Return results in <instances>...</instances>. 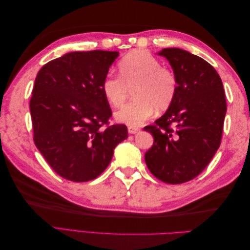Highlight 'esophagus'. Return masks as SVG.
<instances>
[{
	"label": "esophagus",
	"instance_id": "1",
	"mask_svg": "<svg viewBox=\"0 0 250 250\" xmlns=\"http://www.w3.org/2000/svg\"><path fill=\"white\" fill-rule=\"evenodd\" d=\"M140 128H137V127H128V132H129L130 134H134V133H138L140 132Z\"/></svg>",
	"mask_w": 250,
	"mask_h": 250
}]
</instances>
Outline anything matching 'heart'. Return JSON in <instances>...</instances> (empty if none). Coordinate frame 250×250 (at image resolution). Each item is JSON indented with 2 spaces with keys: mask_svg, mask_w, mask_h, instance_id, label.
I'll list each match as a JSON object with an SVG mask.
<instances>
[{
  "mask_svg": "<svg viewBox=\"0 0 250 250\" xmlns=\"http://www.w3.org/2000/svg\"><path fill=\"white\" fill-rule=\"evenodd\" d=\"M177 78L172 70L162 66L160 60L147 51L132 50L119 62V78L111 75L102 81L101 90L112 106L122 105L132 90L133 101L115 113L118 122L138 127L156 108L167 109L177 93Z\"/></svg>",
  "mask_w": 250,
  "mask_h": 250,
  "instance_id": "1",
  "label": "heart"
}]
</instances>
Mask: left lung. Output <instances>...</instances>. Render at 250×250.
<instances>
[{
  "label": "left lung",
  "mask_w": 250,
  "mask_h": 250,
  "mask_svg": "<svg viewBox=\"0 0 250 250\" xmlns=\"http://www.w3.org/2000/svg\"><path fill=\"white\" fill-rule=\"evenodd\" d=\"M177 78V93L167 111L144 130L153 135L145 162L153 175L178 185L204 170L220 146L226 113L222 80L208 62L178 48L157 53Z\"/></svg>",
  "instance_id": "left-lung-1"
}]
</instances>
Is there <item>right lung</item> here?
<instances>
[{
    "mask_svg": "<svg viewBox=\"0 0 250 250\" xmlns=\"http://www.w3.org/2000/svg\"><path fill=\"white\" fill-rule=\"evenodd\" d=\"M119 52H70L51 60L35 78L30 112L34 143L59 176L95 179L128 138L123 124L108 125L111 109L101 84Z\"/></svg>",
    "mask_w": 250,
    "mask_h": 250,
    "instance_id": "add662e5",
    "label": "right lung"
}]
</instances>
